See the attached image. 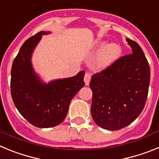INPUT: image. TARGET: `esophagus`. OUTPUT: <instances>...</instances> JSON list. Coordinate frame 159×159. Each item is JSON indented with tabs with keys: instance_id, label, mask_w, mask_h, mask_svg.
Masks as SVG:
<instances>
[{
	"instance_id": "obj_1",
	"label": "esophagus",
	"mask_w": 159,
	"mask_h": 159,
	"mask_svg": "<svg viewBox=\"0 0 159 159\" xmlns=\"http://www.w3.org/2000/svg\"><path fill=\"white\" fill-rule=\"evenodd\" d=\"M91 74L89 72H86L85 73V75H84V82H85V84L86 85H89V83L91 81Z\"/></svg>"
}]
</instances>
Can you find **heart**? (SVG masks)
Returning <instances> with one entry per match:
<instances>
[{
	"label": "heart",
	"mask_w": 159,
	"mask_h": 159,
	"mask_svg": "<svg viewBox=\"0 0 159 159\" xmlns=\"http://www.w3.org/2000/svg\"><path fill=\"white\" fill-rule=\"evenodd\" d=\"M96 53H99L98 58V65L105 68L112 65L117 61L122 55L120 45L116 43H108L107 41H98L95 45Z\"/></svg>",
	"instance_id": "heart-1"
}]
</instances>
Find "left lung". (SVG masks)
<instances>
[{"label": "left lung", "instance_id": "left-lung-1", "mask_svg": "<svg viewBox=\"0 0 159 159\" xmlns=\"http://www.w3.org/2000/svg\"><path fill=\"white\" fill-rule=\"evenodd\" d=\"M132 54L119 58L100 73L92 75V116L99 127L117 130L141 114L148 95L151 69L136 42L126 39Z\"/></svg>", "mask_w": 159, "mask_h": 159}]
</instances>
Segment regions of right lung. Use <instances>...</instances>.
<instances>
[{
	"mask_svg": "<svg viewBox=\"0 0 159 159\" xmlns=\"http://www.w3.org/2000/svg\"><path fill=\"white\" fill-rule=\"evenodd\" d=\"M41 31L28 39L14 59L11 71V95L14 104L26 120L35 127L48 128L64 121L73 97L84 86L85 71L69 78L43 82L32 64V53L42 36Z\"/></svg>",
	"mask_w": 159,
	"mask_h": 159,
	"instance_id": "1",
	"label": "right lung"
}]
</instances>
